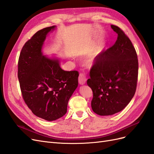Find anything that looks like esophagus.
Wrapping results in <instances>:
<instances>
[{"label": "esophagus", "instance_id": "1", "mask_svg": "<svg viewBox=\"0 0 154 154\" xmlns=\"http://www.w3.org/2000/svg\"><path fill=\"white\" fill-rule=\"evenodd\" d=\"M87 81V76L85 72H80L78 77V82L80 85L85 84Z\"/></svg>", "mask_w": 154, "mask_h": 154}]
</instances>
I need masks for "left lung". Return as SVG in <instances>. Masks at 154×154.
<instances>
[{
	"mask_svg": "<svg viewBox=\"0 0 154 154\" xmlns=\"http://www.w3.org/2000/svg\"><path fill=\"white\" fill-rule=\"evenodd\" d=\"M115 44L96 56L87 85L92 91V110L100 116L112 115L125 109L136 91L138 59L132 42L119 27Z\"/></svg>",
	"mask_w": 154,
	"mask_h": 154,
	"instance_id": "8db88e82",
	"label": "left lung"
}]
</instances>
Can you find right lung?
Returning a JSON list of instances; mask_svg holds the SVG:
<instances>
[{"label": "right lung", "instance_id": "right-lung-1", "mask_svg": "<svg viewBox=\"0 0 154 154\" xmlns=\"http://www.w3.org/2000/svg\"><path fill=\"white\" fill-rule=\"evenodd\" d=\"M55 26L37 31L20 51L18 78L23 100L35 116L47 121L62 118L78 85L79 72L61 69L58 60L44 57L42 47Z\"/></svg>", "mask_w": 154, "mask_h": 154}]
</instances>
